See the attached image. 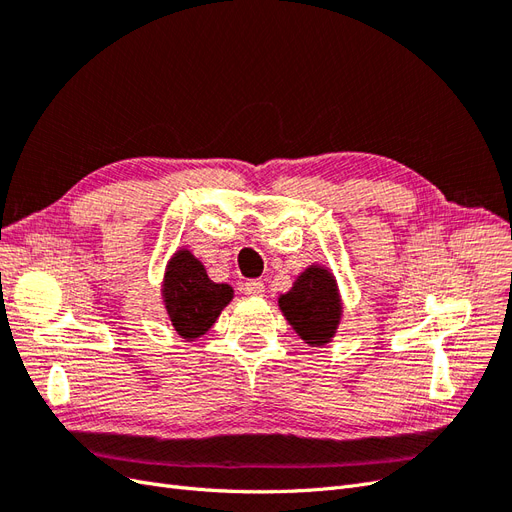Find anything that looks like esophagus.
I'll list each match as a JSON object with an SVG mask.
<instances>
[{"mask_svg":"<svg viewBox=\"0 0 512 512\" xmlns=\"http://www.w3.org/2000/svg\"><path fill=\"white\" fill-rule=\"evenodd\" d=\"M243 292L250 294V297H262V294H265V284L260 280H247L243 284Z\"/></svg>","mask_w":512,"mask_h":512,"instance_id":"esophagus-1","label":"esophagus"}]
</instances>
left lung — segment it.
Wrapping results in <instances>:
<instances>
[{
    "mask_svg": "<svg viewBox=\"0 0 512 512\" xmlns=\"http://www.w3.org/2000/svg\"><path fill=\"white\" fill-rule=\"evenodd\" d=\"M280 307L294 331L312 346L329 342L342 314L333 277L320 267L307 269L280 299Z\"/></svg>",
    "mask_w": 512,
    "mask_h": 512,
    "instance_id": "1",
    "label": "left lung"
}]
</instances>
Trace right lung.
<instances>
[{"mask_svg":"<svg viewBox=\"0 0 512 512\" xmlns=\"http://www.w3.org/2000/svg\"><path fill=\"white\" fill-rule=\"evenodd\" d=\"M230 299L232 288L211 282L205 267L190 252H177L170 260L164 303L170 322L181 337L194 339L209 331Z\"/></svg>","mask_w":512,"mask_h":512,"instance_id":"1","label":"right lung"}]
</instances>
